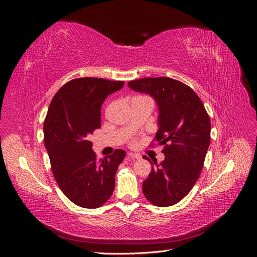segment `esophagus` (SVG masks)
Wrapping results in <instances>:
<instances>
[{"instance_id": "obj_1", "label": "esophagus", "mask_w": 257, "mask_h": 257, "mask_svg": "<svg viewBox=\"0 0 257 257\" xmlns=\"http://www.w3.org/2000/svg\"><path fill=\"white\" fill-rule=\"evenodd\" d=\"M127 158L138 160V159L142 158V155H141V154H137V153H131V152H130V153H127Z\"/></svg>"}]
</instances>
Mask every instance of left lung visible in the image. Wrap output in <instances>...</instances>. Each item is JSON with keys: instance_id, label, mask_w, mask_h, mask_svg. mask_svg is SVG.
<instances>
[{"instance_id": "left-lung-1", "label": "left lung", "mask_w": 257, "mask_h": 257, "mask_svg": "<svg viewBox=\"0 0 257 257\" xmlns=\"http://www.w3.org/2000/svg\"><path fill=\"white\" fill-rule=\"evenodd\" d=\"M128 87L155 99L159 107L155 141L164 146L165 160L160 164L154 162L143 183L144 195L155 206H173L188 195L203 169L210 145L209 115L196 93L181 81L155 77L132 80Z\"/></svg>"}]
</instances>
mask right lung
I'll list each match as a JSON object with an SVG mask.
<instances>
[{"instance_id": "right-lung-1", "label": "right lung", "mask_w": 257, "mask_h": 257, "mask_svg": "<svg viewBox=\"0 0 257 257\" xmlns=\"http://www.w3.org/2000/svg\"><path fill=\"white\" fill-rule=\"evenodd\" d=\"M124 81L83 77L66 82L53 96L44 123V142L54 179L77 206H103L114 190V176L125 151L97 161L89 136L100 127V107Z\"/></svg>"}]
</instances>
